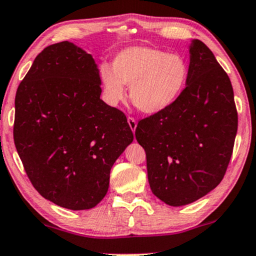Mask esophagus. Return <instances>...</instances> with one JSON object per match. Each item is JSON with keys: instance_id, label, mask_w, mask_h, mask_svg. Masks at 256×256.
I'll return each instance as SVG.
<instances>
[{"instance_id": "obj_1", "label": "esophagus", "mask_w": 256, "mask_h": 256, "mask_svg": "<svg viewBox=\"0 0 256 256\" xmlns=\"http://www.w3.org/2000/svg\"><path fill=\"white\" fill-rule=\"evenodd\" d=\"M128 126H130V128L132 130V132L136 131V128H137V122H136V119L132 118V116H128Z\"/></svg>"}]
</instances>
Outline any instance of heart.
Segmentation results:
<instances>
[{"label":"heart","mask_w":256,"mask_h":256,"mask_svg":"<svg viewBox=\"0 0 256 256\" xmlns=\"http://www.w3.org/2000/svg\"><path fill=\"white\" fill-rule=\"evenodd\" d=\"M104 94L110 104H118L130 86L131 102L140 112L156 114L173 104L188 81V63L178 54H168L149 46H131L120 51L113 68L98 70Z\"/></svg>","instance_id":"heart-1"}]
</instances>
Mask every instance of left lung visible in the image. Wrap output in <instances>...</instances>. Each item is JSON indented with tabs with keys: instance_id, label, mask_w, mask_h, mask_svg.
Returning a JSON list of instances; mask_svg holds the SVG:
<instances>
[{
	"instance_id": "left-lung-1",
	"label": "left lung",
	"mask_w": 256,
	"mask_h": 256,
	"mask_svg": "<svg viewBox=\"0 0 256 256\" xmlns=\"http://www.w3.org/2000/svg\"><path fill=\"white\" fill-rule=\"evenodd\" d=\"M188 81L169 108L138 122L152 193L170 206L190 204L226 174L237 132L229 76L204 42L190 44Z\"/></svg>"
}]
</instances>
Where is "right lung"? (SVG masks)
I'll return each mask as SVG.
<instances>
[{"label":"right lung","mask_w":256,"mask_h":256,"mask_svg":"<svg viewBox=\"0 0 256 256\" xmlns=\"http://www.w3.org/2000/svg\"><path fill=\"white\" fill-rule=\"evenodd\" d=\"M94 58L74 42L45 48L15 96L14 143L34 188L58 206L89 210L106 196L134 140L122 110L100 98Z\"/></svg>","instance_id":"1"}]
</instances>
